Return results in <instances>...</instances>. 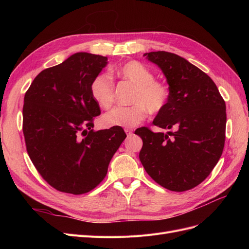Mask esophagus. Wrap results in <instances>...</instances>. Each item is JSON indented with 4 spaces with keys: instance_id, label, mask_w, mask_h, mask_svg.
Masks as SVG:
<instances>
[{
    "instance_id": "esophagus-1",
    "label": "esophagus",
    "mask_w": 249,
    "mask_h": 249,
    "mask_svg": "<svg viewBox=\"0 0 249 249\" xmlns=\"http://www.w3.org/2000/svg\"><path fill=\"white\" fill-rule=\"evenodd\" d=\"M124 132H125V134L127 135V136H131V135L133 134V130L129 129V127H126V129H124Z\"/></svg>"
}]
</instances>
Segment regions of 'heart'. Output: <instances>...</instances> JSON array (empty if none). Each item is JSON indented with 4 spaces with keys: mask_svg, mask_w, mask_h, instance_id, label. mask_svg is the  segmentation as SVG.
<instances>
[{
    "mask_svg": "<svg viewBox=\"0 0 249 249\" xmlns=\"http://www.w3.org/2000/svg\"><path fill=\"white\" fill-rule=\"evenodd\" d=\"M116 74L135 85L132 92V106L115 107L102 118L105 126L132 127L145 119L147 112L158 113L166 107L168 89L162 82L154 80V74L138 61L122 65ZM90 94L101 108L108 109L114 102V86L110 76L100 73L90 84Z\"/></svg>",
    "mask_w": 249,
    "mask_h": 249,
    "instance_id": "heart-1",
    "label": "heart"
}]
</instances>
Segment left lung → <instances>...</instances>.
<instances>
[{"mask_svg": "<svg viewBox=\"0 0 249 249\" xmlns=\"http://www.w3.org/2000/svg\"><path fill=\"white\" fill-rule=\"evenodd\" d=\"M168 83L166 107L153 124L175 132L154 133L147 127L135 131L143 141L139 159L155 182L182 192L199 185L220 159L227 112L213 80L189 61L172 53H145Z\"/></svg>", "mask_w": 249, "mask_h": 249, "instance_id": "left-lung-1", "label": "left lung"}]
</instances>
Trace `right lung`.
<instances>
[{
	"mask_svg": "<svg viewBox=\"0 0 249 249\" xmlns=\"http://www.w3.org/2000/svg\"><path fill=\"white\" fill-rule=\"evenodd\" d=\"M108 58L80 52L42 71L24 99L22 131L35 168L55 189L71 194L92 190L125 139L123 127L94 132L100 106L90 84Z\"/></svg>",
	"mask_w": 249,
	"mask_h": 249,
	"instance_id": "right-lung-1",
	"label": "right lung"
}]
</instances>
